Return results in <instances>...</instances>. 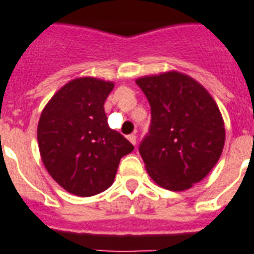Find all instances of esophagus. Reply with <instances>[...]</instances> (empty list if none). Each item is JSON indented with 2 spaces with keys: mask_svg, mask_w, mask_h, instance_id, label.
<instances>
[{
  "mask_svg": "<svg viewBox=\"0 0 254 254\" xmlns=\"http://www.w3.org/2000/svg\"><path fill=\"white\" fill-rule=\"evenodd\" d=\"M127 140H129V141L132 142L133 145H136L137 136H136V134H134V133H132V134H129V136H127Z\"/></svg>",
  "mask_w": 254,
  "mask_h": 254,
  "instance_id": "34e87169",
  "label": "esophagus"
}]
</instances>
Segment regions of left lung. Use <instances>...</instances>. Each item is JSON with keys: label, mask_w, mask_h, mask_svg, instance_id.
<instances>
[{"label": "left lung", "mask_w": 254, "mask_h": 254, "mask_svg": "<svg viewBox=\"0 0 254 254\" xmlns=\"http://www.w3.org/2000/svg\"><path fill=\"white\" fill-rule=\"evenodd\" d=\"M151 105V127L138 151L156 185L185 191L206 178L221 157L225 124L213 97L178 71L136 80Z\"/></svg>", "instance_id": "8db88e82"}]
</instances>
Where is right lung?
<instances>
[{
	"mask_svg": "<svg viewBox=\"0 0 254 254\" xmlns=\"http://www.w3.org/2000/svg\"><path fill=\"white\" fill-rule=\"evenodd\" d=\"M114 83L91 76L65 83L41 112L37 141L48 174L69 194L93 196L114 182L134 146L108 125L103 103Z\"/></svg>",
	"mask_w": 254,
	"mask_h": 254,
	"instance_id": "add662e5",
	"label": "right lung"
}]
</instances>
